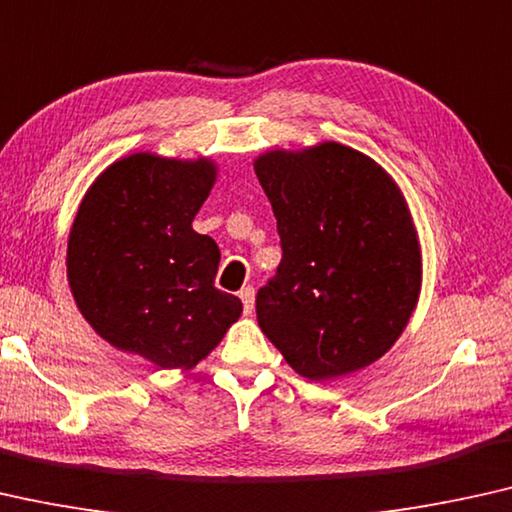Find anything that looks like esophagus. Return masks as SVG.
<instances>
[{
  "label": "esophagus",
  "mask_w": 512,
  "mask_h": 512,
  "mask_svg": "<svg viewBox=\"0 0 512 512\" xmlns=\"http://www.w3.org/2000/svg\"><path fill=\"white\" fill-rule=\"evenodd\" d=\"M239 297L243 301V313L246 315H253L255 311V287H243V290L239 292Z\"/></svg>",
  "instance_id": "1"
}]
</instances>
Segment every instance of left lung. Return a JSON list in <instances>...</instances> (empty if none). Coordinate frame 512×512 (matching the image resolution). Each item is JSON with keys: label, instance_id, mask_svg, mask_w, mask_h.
<instances>
[{"label": "left lung", "instance_id": "obj_1", "mask_svg": "<svg viewBox=\"0 0 512 512\" xmlns=\"http://www.w3.org/2000/svg\"><path fill=\"white\" fill-rule=\"evenodd\" d=\"M253 167L283 246L276 278L257 292L264 336L318 383L378 362L422 290L420 236L401 187L338 141L264 150Z\"/></svg>", "mask_w": 512, "mask_h": 512}]
</instances>
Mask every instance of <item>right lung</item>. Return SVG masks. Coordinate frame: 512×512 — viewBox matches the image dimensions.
<instances>
[{"mask_svg": "<svg viewBox=\"0 0 512 512\" xmlns=\"http://www.w3.org/2000/svg\"><path fill=\"white\" fill-rule=\"evenodd\" d=\"M218 162L132 153L109 164L78 204L67 280L88 325L160 369H194L243 304L213 285L220 250L192 229Z\"/></svg>", "mask_w": 512, "mask_h": 512, "instance_id": "obj_1", "label": "right lung"}]
</instances>
